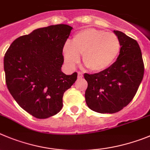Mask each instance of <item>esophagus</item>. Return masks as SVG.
<instances>
[{
	"mask_svg": "<svg viewBox=\"0 0 150 150\" xmlns=\"http://www.w3.org/2000/svg\"><path fill=\"white\" fill-rule=\"evenodd\" d=\"M82 77H83V74L81 72H78V78L79 79H82Z\"/></svg>",
	"mask_w": 150,
	"mask_h": 150,
	"instance_id": "obj_1",
	"label": "esophagus"
}]
</instances>
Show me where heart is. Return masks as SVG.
<instances>
[{
    "mask_svg": "<svg viewBox=\"0 0 150 150\" xmlns=\"http://www.w3.org/2000/svg\"><path fill=\"white\" fill-rule=\"evenodd\" d=\"M120 51V42L113 33L88 28L78 32L71 44L63 47V56L66 64L74 68L82 62L92 72H100L109 68L117 58Z\"/></svg>",
    "mask_w": 150,
    "mask_h": 150,
    "instance_id": "obj_1",
    "label": "heart"
}]
</instances>
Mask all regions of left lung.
I'll return each mask as SVG.
<instances>
[{
	"label": "left lung",
	"instance_id": "left-lung-1",
	"mask_svg": "<svg viewBox=\"0 0 150 150\" xmlns=\"http://www.w3.org/2000/svg\"><path fill=\"white\" fill-rule=\"evenodd\" d=\"M120 42L116 62L97 74H85L88 82L85 97L90 109L101 114H113L128 105L134 98L144 77V65L137 41L114 30Z\"/></svg>",
	"mask_w": 150,
	"mask_h": 150
}]
</instances>
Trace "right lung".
<instances>
[{
  "mask_svg": "<svg viewBox=\"0 0 150 150\" xmlns=\"http://www.w3.org/2000/svg\"><path fill=\"white\" fill-rule=\"evenodd\" d=\"M73 27L56 24L16 38L5 53L4 68L8 90L26 112L38 119L53 116L62 108L64 91L77 73L61 71L63 47Z\"/></svg>",
  "mask_w": 150,
  "mask_h": 150,
  "instance_id": "1",
  "label": "right lung"
}]
</instances>
